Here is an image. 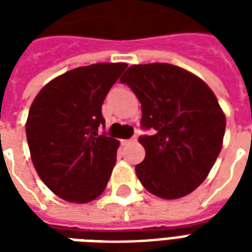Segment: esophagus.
I'll return each instance as SVG.
<instances>
[{
	"label": "esophagus",
	"instance_id": "34e87169",
	"mask_svg": "<svg viewBox=\"0 0 252 252\" xmlns=\"http://www.w3.org/2000/svg\"><path fill=\"white\" fill-rule=\"evenodd\" d=\"M132 140H135V137H132V139H124V140H121V144H123V146H126V144H129Z\"/></svg>",
	"mask_w": 252,
	"mask_h": 252
}]
</instances>
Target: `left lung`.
<instances>
[{"mask_svg": "<svg viewBox=\"0 0 252 252\" xmlns=\"http://www.w3.org/2000/svg\"><path fill=\"white\" fill-rule=\"evenodd\" d=\"M142 104L146 158L136 164L146 189L164 200L191 193L221 151L225 116L202 79L169 63L133 64L120 78Z\"/></svg>", "mask_w": 252, "mask_h": 252, "instance_id": "left-lung-1", "label": "left lung"}]
</instances>
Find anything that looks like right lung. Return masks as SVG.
<instances>
[{
    "label": "right lung",
    "mask_w": 252,
    "mask_h": 252,
    "mask_svg": "<svg viewBox=\"0 0 252 252\" xmlns=\"http://www.w3.org/2000/svg\"><path fill=\"white\" fill-rule=\"evenodd\" d=\"M126 63L77 67L48 82L31 105L25 126L40 180L58 197L85 204L106 188L120 142L106 133L102 102Z\"/></svg>",
    "instance_id": "obj_1"
}]
</instances>
